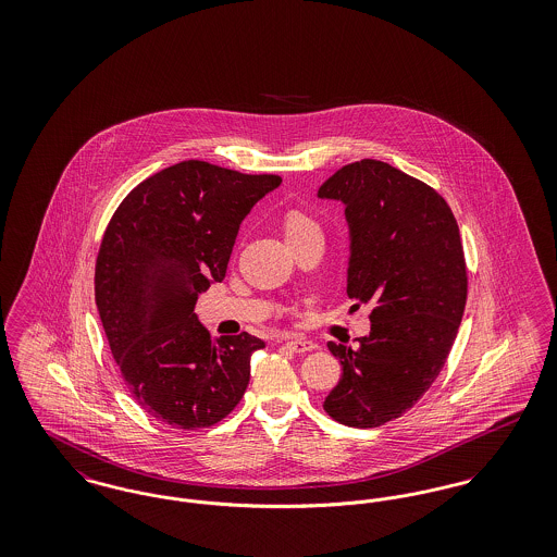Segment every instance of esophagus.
I'll return each mask as SVG.
<instances>
[{
  "label": "esophagus",
  "instance_id": "obj_1",
  "mask_svg": "<svg viewBox=\"0 0 557 557\" xmlns=\"http://www.w3.org/2000/svg\"><path fill=\"white\" fill-rule=\"evenodd\" d=\"M284 345L288 346L292 352H309L315 348L311 341H305V338H288Z\"/></svg>",
  "mask_w": 557,
  "mask_h": 557
}]
</instances>
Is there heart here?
<instances>
[{
	"label": "heart",
	"instance_id": "b5f03b06",
	"mask_svg": "<svg viewBox=\"0 0 557 557\" xmlns=\"http://www.w3.org/2000/svg\"><path fill=\"white\" fill-rule=\"evenodd\" d=\"M315 227H319L318 223L305 212H288L286 219H284V232H286V238L288 239L298 238V236H302V234H307Z\"/></svg>",
	"mask_w": 557,
	"mask_h": 557
}]
</instances>
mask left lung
I'll return each mask as SVG.
<instances>
[{
  "instance_id": "1",
  "label": "left lung",
  "mask_w": 557,
  "mask_h": 557,
  "mask_svg": "<svg viewBox=\"0 0 557 557\" xmlns=\"http://www.w3.org/2000/svg\"><path fill=\"white\" fill-rule=\"evenodd\" d=\"M318 196L345 205L346 294L373 305L370 336L355 348L327 343L343 377L323 409L375 428L411 409L445 368L468 298L459 227L436 189L382 160L346 164Z\"/></svg>"
}]
</instances>
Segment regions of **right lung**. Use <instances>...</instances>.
<instances>
[{"label": "right lung", "mask_w": 557, "mask_h": 557, "mask_svg": "<svg viewBox=\"0 0 557 557\" xmlns=\"http://www.w3.org/2000/svg\"><path fill=\"white\" fill-rule=\"evenodd\" d=\"M282 184L184 160L133 187L108 223L96 261V305L129 393L152 418L209 428L234 411L257 336L211 338L194 307L225 277L239 223Z\"/></svg>", "instance_id": "1"}]
</instances>
